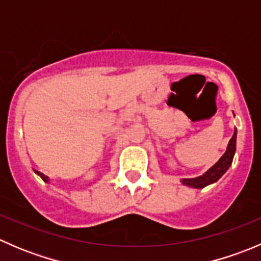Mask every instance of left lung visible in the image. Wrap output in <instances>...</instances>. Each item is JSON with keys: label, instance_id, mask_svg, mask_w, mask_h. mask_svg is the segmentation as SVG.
<instances>
[{"label": "left lung", "instance_id": "left-lung-1", "mask_svg": "<svg viewBox=\"0 0 261 261\" xmlns=\"http://www.w3.org/2000/svg\"><path fill=\"white\" fill-rule=\"evenodd\" d=\"M236 150V128L233 130L232 136H231L230 141H228L226 151L223 152L222 156L217 160L215 165H212L203 175L198 178H192V179H183L181 183L186 184L188 187H193V188H203V187L208 186V184L215 183L221 178V175L228 169L230 164L232 163L233 154Z\"/></svg>", "mask_w": 261, "mask_h": 261}]
</instances>
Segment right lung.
I'll list each match as a JSON object with an SVG mask.
<instances>
[{"mask_svg":"<svg viewBox=\"0 0 261 261\" xmlns=\"http://www.w3.org/2000/svg\"><path fill=\"white\" fill-rule=\"evenodd\" d=\"M36 173H38V175H40L41 179H43L44 181H48V177H46V175H44L43 173H40V172H36Z\"/></svg>","mask_w":261,"mask_h":261,"instance_id":"obj_1","label":"right lung"}]
</instances>
